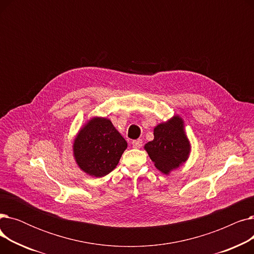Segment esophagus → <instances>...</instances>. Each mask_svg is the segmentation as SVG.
Returning a JSON list of instances; mask_svg holds the SVG:
<instances>
[{
    "label": "esophagus",
    "mask_w": 254,
    "mask_h": 254,
    "mask_svg": "<svg viewBox=\"0 0 254 254\" xmlns=\"http://www.w3.org/2000/svg\"><path fill=\"white\" fill-rule=\"evenodd\" d=\"M131 144H132V147H134V148H141L143 142H142L141 139H138V140H134V141H132Z\"/></svg>",
    "instance_id": "esophagus-1"
}]
</instances>
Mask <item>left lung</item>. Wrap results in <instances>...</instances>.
I'll return each mask as SVG.
<instances>
[{"instance_id": "left-lung-1", "label": "left lung", "mask_w": 254, "mask_h": 254, "mask_svg": "<svg viewBox=\"0 0 254 254\" xmlns=\"http://www.w3.org/2000/svg\"><path fill=\"white\" fill-rule=\"evenodd\" d=\"M154 139L146 143L147 151L155 168L169 175L178 169L190 157L191 146L186 136L184 122L179 115H174L167 122L158 124L153 129Z\"/></svg>"}]
</instances>
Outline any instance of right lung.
<instances>
[{
	"label": "right lung",
	"instance_id": "add662e5",
	"mask_svg": "<svg viewBox=\"0 0 254 254\" xmlns=\"http://www.w3.org/2000/svg\"><path fill=\"white\" fill-rule=\"evenodd\" d=\"M127 143L106 117H91L79 129L73 142V155L79 169L91 177L113 171Z\"/></svg>",
	"mask_w": 254,
	"mask_h": 254
}]
</instances>
